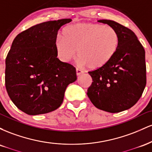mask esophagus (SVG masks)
<instances>
[{"label":"esophagus","mask_w":152,"mask_h":152,"mask_svg":"<svg viewBox=\"0 0 152 152\" xmlns=\"http://www.w3.org/2000/svg\"><path fill=\"white\" fill-rule=\"evenodd\" d=\"M76 75H77V76H79V75H81V74H82L83 73V71L81 70V69H76Z\"/></svg>","instance_id":"1"}]
</instances>
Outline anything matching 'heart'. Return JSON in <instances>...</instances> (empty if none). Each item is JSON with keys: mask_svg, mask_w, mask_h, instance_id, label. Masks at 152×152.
Returning <instances> with one entry per match:
<instances>
[{"mask_svg": "<svg viewBox=\"0 0 152 152\" xmlns=\"http://www.w3.org/2000/svg\"><path fill=\"white\" fill-rule=\"evenodd\" d=\"M119 41V35L111 26L81 23L66 27L63 36L56 38L54 44L57 56L62 61L74 59L78 50L80 64L97 69L114 58Z\"/></svg>", "mask_w": 152, "mask_h": 152, "instance_id": "heart-1", "label": "heart"}]
</instances>
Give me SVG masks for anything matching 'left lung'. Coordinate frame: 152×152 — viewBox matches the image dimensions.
<instances>
[{
  "label": "left lung",
  "mask_w": 152,
  "mask_h": 152,
  "mask_svg": "<svg viewBox=\"0 0 152 152\" xmlns=\"http://www.w3.org/2000/svg\"><path fill=\"white\" fill-rule=\"evenodd\" d=\"M99 22L116 29L119 46L106 65L88 72L93 82L87 95L98 109L118 113L130 109L142 96L146 83L145 50L129 28L114 20Z\"/></svg>",
  "instance_id": "1"
}]
</instances>
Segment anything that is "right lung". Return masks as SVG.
Wrapping results in <instances>:
<instances>
[{
	"label": "right lung",
	"mask_w": 152,
	"mask_h": 152,
	"mask_svg": "<svg viewBox=\"0 0 152 152\" xmlns=\"http://www.w3.org/2000/svg\"><path fill=\"white\" fill-rule=\"evenodd\" d=\"M71 19L50 20L20 33L6 58L5 84L16 107L28 115L53 111L61 105L76 68L57 58L55 40Z\"/></svg>",
	"instance_id": "right-lung-1"
}]
</instances>
